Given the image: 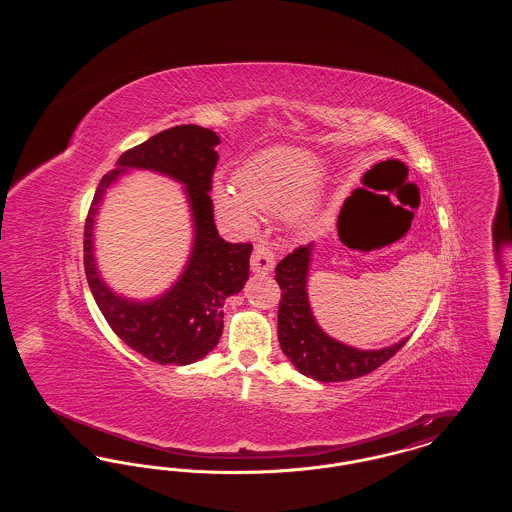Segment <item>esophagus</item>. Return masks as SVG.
Returning <instances> with one entry per match:
<instances>
[{"label":"esophagus","instance_id":"1","mask_svg":"<svg viewBox=\"0 0 512 512\" xmlns=\"http://www.w3.org/2000/svg\"><path fill=\"white\" fill-rule=\"evenodd\" d=\"M251 270L257 274H268L274 268V253L267 242H257L251 253Z\"/></svg>","mask_w":512,"mask_h":512}]
</instances>
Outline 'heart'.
Here are the masks:
<instances>
[{
  "label": "heart",
  "instance_id": "1",
  "mask_svg": "<svg viewBox=\"0 0 512 512\" xmlns=\"http://www.w3.org/2000/svg\"><path fill=\"white\" fill-rule=\"evenodd\" d=\"M322 174V159L303 147H272L253 155L236 174L238 188L217 182L215 203L224 215L244 226L255 222L259 211H288V219L303 224L315 213V184Z\"/></svg>",
  "mask_w": 512,
  "mask_h": 512
}]
</instances>
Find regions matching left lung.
I'll use <instances>...</instances> for the list:
<instances>
[{"mask_svg":"<svg viewBox=\"0 0 512 512\" xmlns=\"http://www.w3.org/2000/svg\"><path fill=\"white\" fill-rule=\"evenodd\" d=\"M313 244L293 249L276 265V282L282 290L278 305V341L295 368L318 382H345L366 376L407 343L409 338L376 351H361L322 332L311 313L307 297V272Z\"/></svg>","mask_w":512,"mask_h":512,"instance_id":"8db88e82","label":"left lung"}]
</instances>
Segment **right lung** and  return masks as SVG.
Here are the masks:
<instances>
[{
  "label": "right lung",
  "instance_id": "1",
  "mask_svg": "<svg viewBox=\"0 0 512 512\" xmlns=\"http://www.w3.org/2000/svg\"><path fill=\"white\" fill-rule=\"evenodd\" d=\"M220 138L209 128L180 124L124 151L107 172L84 224V270L99 311L128 347L159 365H192L222 336V307L242 292L249 278L251 244H228L213 220V172ZM126 168L167 173L185 184L195 219V249L181 280L153 302H132L111 293L100 280L93 257V219L106 188Z\"/></svg>",
  "mask_w": 512,
  "mask_h": 512
}]
</instances>
